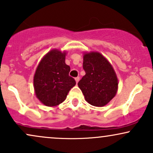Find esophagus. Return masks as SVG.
I'll list each match as a JSON object with an SVG mask.
<instances>
[{
	"label": "esophagus",
	"instance_id": "34e87169",
	"mask_svg": "<svg viewBox=\"0 0 153 153\" xmlns=\"http://www.w3.org/2000/svg\"><path fill=\"white\" fill-rule=\"evenodd\" d=\"M75 81H76V83H78L79 80H80V77H77V78H75Z\"/></svg>",
	"mask_w": 153,
	"mask_h": 153
}]
</instances>
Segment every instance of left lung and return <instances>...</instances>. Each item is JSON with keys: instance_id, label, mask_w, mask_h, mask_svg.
<instances>
[{"instance_id": "left-lung-1", "label": "left lung", "mask_w": 153, "mask_h": 153, "mask_svg": "<svg viewBox=\"0 0 153 153\" xmlns=\"http://www.w3.org/2000/svg\"><path fill=\"white\" fill-rule=\"evenodd\" d=\"M85 75L78 82L85 99L89 104L102 107L116 95L118 80L113 66L98 52L84 53Z\"/></svg>"}]
</instances>
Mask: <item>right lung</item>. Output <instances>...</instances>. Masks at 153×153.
I'll return each mask as SVG.
<instances>
[{"instance_id":"add662e5","label":"right lung","mask_w":153,"mask_h":153,"mask_svg":"<svg viewBox=\"0 0 153 153\" xmlns=\"http://www.w3.org/2000/svg\"><path fill=\"white\" fill-rule=\"evenodd\" d=\"M66 52L51 51L42 58L33 78L36 97L48 107L56 106L65 100L68 93L76 84L69 76L71 68L65 64Z\"/></svg>"}]
</instances>
